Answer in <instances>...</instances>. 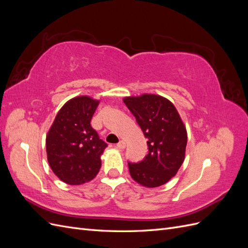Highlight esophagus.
Instances as JSON below:
<instances>
[{
    "label": "esophagus",
    "mask_w": 248,
    "mask_h": 248,
    "mask_svg": "<svg viewBox=\"0 0 248 248\" xmlns=\"http://www.w3.org/2000/svg\"><path fill=\"white\" fill-rule=\"evenodd\" d=\"M118 149H120V150H123V149H125V147H126V144H125V141L124 140H121V141H119L118 144H117V146H116Z\"/></svg>",
    "instance_id": "34e87169"
}]
</instances>
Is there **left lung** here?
<instances>
[{"label": "left lung", "instance_id": "obj_1", "mask_svg": "<svg viewBox=\"0 0 248 248\" xmlns=\"http://www.w3.org/2000/svg\"><path fill=\"white\" fill-rule=\"evenodd\" d=\"M123 101L148 139L145 158L138 163L128 162L130 176L149 188L166 184L185 158L187 131L181 117L174 104L159 95L130 96Z\"/></svg>", "mask_w": 248, "mask_h": 248}]
</instances>
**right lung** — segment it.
Listing matches in <instances>:
<instances>
[{"mask_svg":"<svg viewBox=\"0 0 248 248\" xmlns=\"http://www.w3.org/2000/svg\"><path fill=\"white\" fill-rule=\"evenodd\" d=\"M99 101L78 96L59 110L46 136L47 161L63 182L79 185L91 181L101 168L100 156L107 142L91 126Z\"/></svg>","mask_w":248,"mask_h":248,"instance_id":"add662e5","label":"right lung"}]
</instances>
